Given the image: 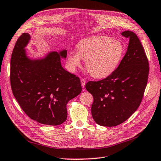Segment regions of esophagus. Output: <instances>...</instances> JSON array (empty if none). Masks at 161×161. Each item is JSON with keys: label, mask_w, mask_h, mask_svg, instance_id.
<instances>
[{"label": "esophagus", "mask_w": 161, "mask_h": 161, "mask_svg": "<svg viewBox=\"0 0 161 161\" xmlns=\"http://www.w3.org/2000/svg\"><path fill=\"white\" fill-rule=\"evenodd\" d=\"M86 81L85 79H81V86L82 87H84L85 85H86Z\"/></svg>", "instance_id": "34e87169"}]
</instances>
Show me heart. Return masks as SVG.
Instances as JSON below:
<instances>
[{
  "label": "heart",
  "instance_id": "obj_1",
  "mask_svg": "<svg viewBox=\"0 0 161 161\" xmlns=\"http://www.w3.org/2000/svg\"><path fill=\"white\" fill-rule=\"evenodd\" d=\"M77 51L68 53V65L74 71L80 67L81 60H86V68L95 78H104L114 72L121 63L124 47L121 41L107 36H95L83 39L76 46Z\"/></svg>",
  "mask_w": 161,
  "mask_h": 161
}]
</instances>
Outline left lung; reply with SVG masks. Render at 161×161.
Returning a JSON list of instances; mask_svg holds the SVG:
<instances>
[{
    "label": "left lung",
    "mask_w": 161,
    "mask_h": 161,
    "mask_svg": "<svg viewBox=\"0 0 161 161\" xmlns=\"http://www.w3.org/2000/svg\"><path fill=\"white\" fill-rule=\"evenodd\" d=\"M122 36L130 40L120 65L106 78L86 85L93 97V120L103 126H116L129 118L140 105L147 83L149 62L140 41L131 31Z\"/></svg>",
    "instance_id": "1"
}]
</instances>
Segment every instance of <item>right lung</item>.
I'll list each match as a JSON object with an SVG mask.
<instances>
[{"mask_svg": "<svg viewBox=\"0 0 161 161\" xmlns=\"http://www.w3.org/2000/svg\"><path fill=\"white\" fill-rule=\"evenodd\" d=\"M24 33L17 40L10 61V84L20 107L31 119L57 125L66 120V104L81 92L80 80L62 67L67 51L51 52L31 60L25 47L30 40Z\"/></svg>", "mask_w": 161, "mask_h": 161, "instance_id": "1", "label": "right lung"}]
</instances>
